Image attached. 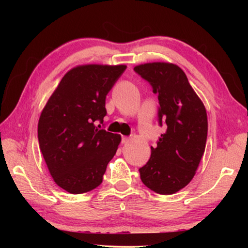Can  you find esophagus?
Segmentation results:
<instances>
[{"mask_svg":"<svg viewBox=\"0 0 248 248\" xmlns=\"http://www.w3.org/2000/svg\"><path fill=\"white\" fill-rule=\"evenodd\" d=\"M129 141H130V139H129L128 137H123V139H121V143L125 144V143H128Z\"/></svg>","mask_w":248,"mask_h":248,"instance_id":"34e87169","label":"esophagus"}]
</instances>
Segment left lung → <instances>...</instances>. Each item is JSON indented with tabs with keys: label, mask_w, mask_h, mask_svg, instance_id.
Listing matches in <instances>:
<instances>
[{
	"label": "left lung",
	"mask_w": 248,
	"mask_h": 248,
	"mask_svg": "<svg viewBox=\"0 0 248 248\" xmlns=\"http://www.w3.org/2000/svg\"><path fill=\"white\" fill-rule=\"evenodd\" d=\"M158 98V124H165L156 148L139 170L142 183L159 195L183 189L194 178L205 149L208 118L204 105L184 71L173 63L153 62L134 66Z\"/></svg>",
	"instance_id": "1"
}]
</instances>
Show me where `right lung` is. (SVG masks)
Returning a JSON list of instances; mask_svg holds the SVG:
<instances>
[{
	"label": "right lung",
	"mask_w": 248,
	"mask_h": 248,
	"mask_svg": "<svg viewBox=\"0 0 248 248\" xmlns=\"http://www.w3.org/2000/svg\"><path fill=\"white\" fill-rule=\"evenodd\" d=\"M125 69L124 64L73 68L41 111L40 151L54 183L70 194L98 187L118 149L119 134L97 129L95 123L103 124L106 96Z\"/></svg>",
	"instance_id": "right-lung-1"
}]
</instances>
